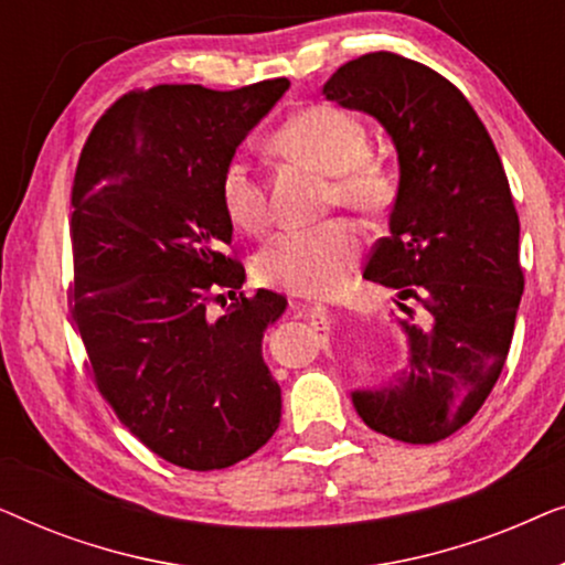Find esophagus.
<instances>
[{
  "instance_id": "34e87169",
  "label": "esophagus",
  "mask_w": 565,
  "mask_h": 565,
  "mask_svg": "<svg viewBox=\"0 0 565 565\" xmlns=\"http://www.w3.org/2000/svg\"><path fill=\"white\" fill-rule=\"evenodd\" d=\"M306 316H308V321H311L319 331H327L329 329V308L327 306H321V303L308 306Z\"/></svg>"
}]
</instances>
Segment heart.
Masks as SVG:
<instances>
[{"instance_id":"1","label":"heart","mask_w":565,"mask_h":565,"mask_svg":"<svg viewBox=\"0 0 565 565\" xmlns=\"http://www.w3.org/2000/svg\"><path fill=\"white\" fill-rule=\"evenodd\" d=\"M275 146L331 174V200L354 211H381L391 200L383 167L370 159L367 128L337 105H311L277 128ZM221 207L231 226L259 234L269 221L267 192L244 157L223 167L218 180ZM362 238L347 221H327L308 228H288L269 238L254 257L259 282L292 296H331L350 280Z\"/></svg>"}]
</instances>
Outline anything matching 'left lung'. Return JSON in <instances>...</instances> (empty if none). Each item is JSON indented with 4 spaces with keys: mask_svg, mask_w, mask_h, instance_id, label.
I'll return each mask as SVG.
<instances>
[{
    "mask_svg": "<svg viewBox=\"0 0 565 565\" xmlns=\"http://www.w3.org/2000/svg\"><path fill=\"white\" fill-rule=\"evenodd\" d=\"M323 95L373 115L396 146L391 234L365 280L422 306L419 323L398 319L406 367L388 385L352 391V404L385 437L439 443L478 414L512 344L524 290L512 190L481 118L429 66L365 53L339 66Z\"/></svg>",
    "mask_w": 565,
    "mask_h": 565,
    "instance_id": "left-lung-1",
    "label": "left lung"
}]
</instances>
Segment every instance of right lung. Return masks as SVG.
Returning a JSON list of instances; mask_svg holds the SVG:
<instances>
[{"label":"right lung","instance_id":"add662e5","mask_svg":"<svg viewBox=\"0 0 565 565\" xmlns=\"http://www.w3.org/2000/svg\"><path fill=\"white\" fill-rule=\"evenodd\" d=\"M290 87L215 92L159 84L95 122L72 190V316L118 419L159 458L221 470L280 427V385L262 337L288 300L236 297L244 267L218 180L246 134ZM232 306L215 320L213 299Z\"/></svg>","mask_w":565,"mask_h":565}]
</instances>
